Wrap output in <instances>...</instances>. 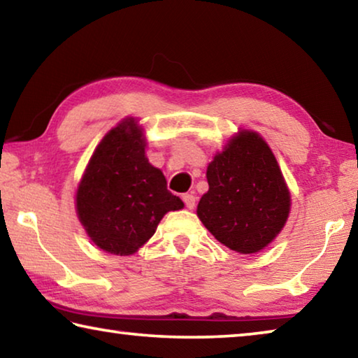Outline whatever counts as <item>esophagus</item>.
<instances>
[{"label": "esophagus", "mask_w": 358, "mask_h": 358, "mask_svg": "<svg viewBox=\"0 0 358 358\" xmlns=\"http://www.w3.org/2000/svg\"><path fill=\"white\" fill-rule=\"evenodd\" d=\"M196 201L197 199H196V196H192V194H183V202L189 210L196 207Z\"/></svg>", "instance_id": "esophagus-1"}]
</instances>
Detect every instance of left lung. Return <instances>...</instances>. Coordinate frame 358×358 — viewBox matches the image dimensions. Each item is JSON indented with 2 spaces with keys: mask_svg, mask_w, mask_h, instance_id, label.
I'll use <instances>...</instances> for the list:
<instances>
[{
  "mask_svg": "<svg viewBox=\"0 0 358 358\" xmlns=\"http://www.w3.org/2000/svg\"><path fill=\"white\" fill-rule=\"evenodd\" d=\"M207 180L197 216L224 246L257 252L281 232L290 194L270 147L256 132L241 131L230 138L208 164Z\"/></svg>",
  "mask_w": 358,
  "mask_h": 358,
  "instance_id": "left-lung-1",
  "label": "left lung"
}]
</instances>
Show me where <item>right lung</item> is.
<instances>
[{"mask_svg":"<svg viewBox=\"0 0 358 358\" xmlns=\"http://www.w3.org/2000/svg\"><path fill=\"white\" fill-rule=\"evenodd\" d=\"M183 208L166 177L145 156L134 120L102 138L77 189V213L96 246L129 256L148 241L167 211Z\"/></svg>","mask_w":358,"mask_h":358,"instance_id":"add662e5","label":"right lung"}]
</instances>
